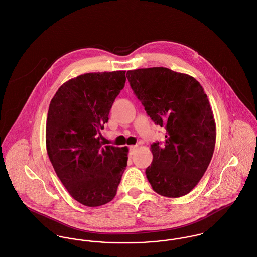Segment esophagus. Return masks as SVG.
Masks as SVG:
<instances>
[{
  "label": "esophagus",
  "instance_id": "obj_1",
  "mask_svg": "<svg viewBox=\"0 0 257 257\" xmlns=\"http://www.w3.org/2000/svg\"><path fill=\"white\" fill-rule=\"evenodd\" d=\"M137 148H138L137 145H131V146H130V153H131V155H133V154L135 153V151H136Z\"/></svg>",
  "mask_w": 257,
  "mask_h": 257
}]
</instances>
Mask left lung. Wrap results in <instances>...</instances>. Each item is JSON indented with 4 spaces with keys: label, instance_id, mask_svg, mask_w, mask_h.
Wrapping results in <instances>:
<instances>
[{
    "label": "left lung",
    "instance_id": "obj_1",
    "mask_svg": "<svg viewBox=\"0 0 257 257\" xmlns=\"http://www.w3.org/2000/svg\"><path fill=\"white\" fill-rule=\"evenodd\" d=\"M126 77L147 115L166 128L164 144L151 145L148 182L162 196L186 195L214 153L216 124L207 95L195 78L167 68L127 70Z\"/></svg>",
    "mask_w": 257,
    "mask_h": 257
}]
</instances>
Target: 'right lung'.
Here are the masks:
<instances>
[{"label": "right lung", "mask_w": 257, "mask_h": 257, "mask_svg": "<svg viewBox=\"0 0 257 257\" xmlns=\"http://www.w3.org/2000/svg\"><path fill=\"white\" fill-rule=\"evenodd\" d=\"M124 73L89 72L71 78L49 106V159L73 199L88 207L104 205L115 197L126 167L127 147L104 146L100 134L124 87Z\"/></svg>", "instance_id": "add662e5"}]
</instances>
